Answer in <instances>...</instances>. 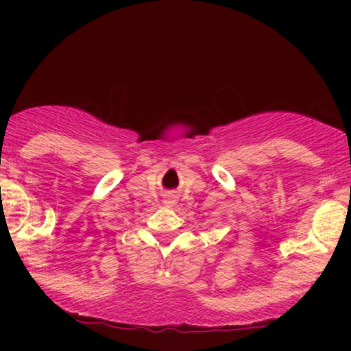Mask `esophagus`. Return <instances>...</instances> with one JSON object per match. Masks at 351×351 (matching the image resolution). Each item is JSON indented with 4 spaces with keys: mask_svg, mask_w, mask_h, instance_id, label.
<instances>
[{
    "mask_svg": "<svg viewBox=\"0 0 351 351\" xmlns=\"http://www.w3.org/2000/svg\"><path fill=\"white\" fill-rule=\"evenodd\" d=\"M165 202L166 205H168V207H173V205H175V202H176V193L175 192H166L165 193Z\"/></svg>",
    "mask_w": 351,
    "mask_h": 351,
    "instance_id": "1",
    "label": "esophagus"
}]
</instances>
